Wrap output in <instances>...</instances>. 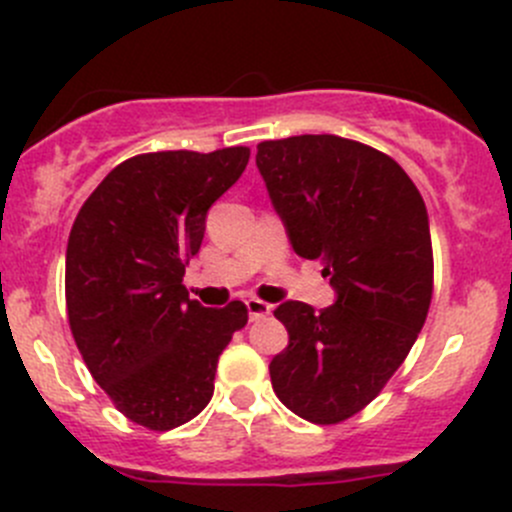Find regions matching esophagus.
I'll return each instance as SVG.
<instances>
[{
  "mask_svg": "<svg viewBox=\"0 0 512 512\" xmlns=\"http://www.w3.org/2000/svg\"><path fill=\"white\" fill-rule=\"evenodd\" d=\"M247 312H250V319H262V317H270L272 314V304L262 302V299H247Z\"/></svg>",
  "mask_w": 512,
  "mask_h": 512,
  "instance_id": "obj_1",
  "label": "esophagus"
}]
</instances>
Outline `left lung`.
<instances>
[{"instance_id":"obj_1","label":"left lung","mask_w":512,"mask_h":512,"mask_svg":"<svg viewBox=\"0 0 512 512\" xmlns=\"http://www.w3.org/2000/svg\"><path fill=\"white\" fill-rule=\"evenodd\" d=\"M257 168L294 252L322 262L337 302L275 309L289 344L270 361L277 399L332 426L371 404L404 364L433 297V247L414 180L386 153L332 136L262 141Z\"/></svg>"}]
</instances>
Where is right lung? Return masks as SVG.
I'll return each mask as SVG.
<instances>
[{"instance_id": "add662e5", "label": "right lung", "mask_w": 512, "mask_h": 512, "mask_svg": "<svg viewBox=\"0 0 512 512\" xmlns=\"http://www.w3.org/2000/svg\"><path fill=\"white\" fill-rule=\"evenodd\" d=\"M250 148L141 153L118 163L76 215L66 247V314L91 376L123 416L170 431L213 399L215 371L247 307L188 297L210 205Z\"/></svg>"}]
</instances>
